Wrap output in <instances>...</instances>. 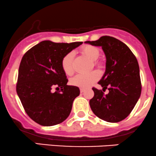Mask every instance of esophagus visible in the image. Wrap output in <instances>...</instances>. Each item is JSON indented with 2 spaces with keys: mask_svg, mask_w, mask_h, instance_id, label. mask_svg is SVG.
Returning <instances> with one entry per match:
<instances>
[{
  "mask_svg": "<svg viewBox=\"0 0 156 156\" xmlns=\"http://www.w3.org/2000/svg\"><path fill=\"white\" fill-rule=\"evenodd\" d=\"M85 92V89H83V88H80V92L81 93H83V92Z\"/></svg>",
  "mask_w": 156,
  "mask_h": 156,
  "instance_id": "34e87169",
  "label": "esophagus"
}]
</instances>
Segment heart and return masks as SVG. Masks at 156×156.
<instances>
[{"instance_id":"obj_1","label":"heart","mask_w":156,"mask_h":156,"mask_svg":"<svg viewBox=\"0 0 156 156\" xmlns=\"http://www.w3.org/2000/svg\"><path fill=\"white\" fill-rule=\"evenodd\" d=\"M81 52L89 60L94 61V66L98 67H101V64L95 61L100 55L98 48L92 45H85L81 48ZM73 58H74L73 52H69L64 57L61 62L63 70L68 76H70L73 73ZM98 79H99V73L97 71H92L88 73H79L71 79L70 83L78 87L88 88L92 86Z\"/></svg>"}]
</instances>
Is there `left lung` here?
Instances as JSON below:
<instances>
[{
  "mask_svg": "<svg viewBox=\"0 0 156 156\" xmlns=\"http://www.w3.org/2000/svg\"><path fill=\"white\" fill-rule=\"evenodd\" d=\"M86 44L101 47L106 58L105 72L98 82L101 90L92 88L94 97L89 101L93 113L107 122L117 123L125 119L133 109L141 94L140 67L130 49L120 40L102 36Z\"/></svg>",
  "mask_w": 156,
  "mask_h": 156,
  "instance_id": "1",
  "label": "left lung"
}]
</instances>
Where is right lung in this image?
Here are the masks:
<instances>
[{
    "instance_id": "right-lung-1",
    "label": "right lung",
    "mask_w": 156,
    "mask_h": 156,
    "mask_svg": "<svg viewBox=\"0 0 156 156\" xmlns=\"http://www.w3.org/2000/svg\"><path fill=\"white\" fill-rule=\"evenodd\" d=\"M82 44L42 41L23 57L16 92L26 114L37 124L56 125L70 115L73 100L80 92L77 86L67 85L61 62L67 53ZM54 87H61V91L54 93Z\"/></svg>"
}]
</instances>
